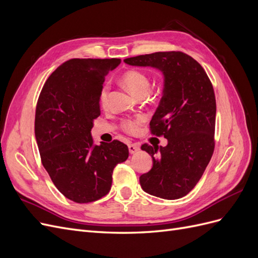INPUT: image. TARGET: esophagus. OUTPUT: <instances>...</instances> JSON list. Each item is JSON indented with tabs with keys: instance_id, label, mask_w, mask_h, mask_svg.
<instances>
[{
	"instance_id": "1",
	"label": "esophagus",
	"mask_w": 258,
	"mask_h": 258,
	"mask_svg": "<svg viewBox=\"0 0 258 258\" xmlns=\"http://www.w3.org/2000/svg\"><path fill=\"white\" fill-rule=\"evenodd\" d=\"M128 148H129V153L130 154H135L138 151H140V144L139 143H130L128 145Z\"/></svg>"
}]
</instances>
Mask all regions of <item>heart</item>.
Instances as JSON below:
<instances>
[{"instance_id":"heart-1","label":"heart","mask_w":258,"mask_h":258,"mask_svg":"<svg viewBox=\"0 0 258 258\" xmlns=\"http://www.w3.org/2000/svg\"><path fill=\"white\" fill-rule=\"evenodd\" d=\"M123 85L127 89L137 98L146 96L151 90V81L144 72L139 70H129L121 77ZM108 92H110V85L104 84L99 93V102L102 106L107 104ZM144 122L143 117H137L134 119H124L121 122V128L128 134L135 135L139 131L140 126Z\"/></svg>"}]
</instances>
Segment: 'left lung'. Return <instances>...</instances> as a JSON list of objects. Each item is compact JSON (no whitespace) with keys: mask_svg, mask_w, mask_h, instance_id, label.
Listing matches in <instances>:
<instances>
[{"mask_svg":"<svg viewBox=\"0 0 258 258\" xmlns=\"http://www.w3.org/2000/svg\"><path fill=\"white\" fill-rule=\"evenodd\" d=\"M158 69L165 77L162 97L151 120L153 135L166 146L143 144L153 167L140 176L144 191L174 200L199 182L214 152L216 102L212 83L198 62L182 51H159L123 60Z\"/></svg>","mask_w":258,"mask_h":258,"instance_id":"1","label":"left lung"}]
</instances>
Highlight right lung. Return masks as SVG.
<instances>
[{"label": "right lung", "instance_id": "1", "mask_svg": "<svg viewBox=\"0 0 258 258\" xmlns=\"http://www.w3.org/2000/svg\"><path fill=\"white\" fill-rule=\"evenodd\" d=\"M120 59H71L53 71L37 100L34 131L41 160L52 183L77 204L110 191L113 170L127 160L128 146L114 140L93 145L99 93Z\"/></svg>", "mask_w": 258, "mask_h": 258}]
</instances>
